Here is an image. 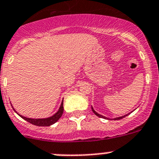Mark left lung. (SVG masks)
Listing matches in <instances>:
<instances>
[{"label":"left lung","mask_w":159,"mask_h":159,"mask_svg":"<svg viewBox=\"0 0 159 159\" xmlns=\"http://www.w3.org/2000/svg\"><path fill=\"white\" fill-rule=\"evenodd\" d=\"M92 112H93L94 113H95V115L97 116L100 117V118L106 119V120H109V118H107V117L101 115V114H99V113H98V112H95V109H93V107H92ZM132 112H133V111H132ZM130 112H129V113L126 114V115H124V116H120V117H116V118H114L113 120H121V119H123V118H124V117H125V116H128L129 114H130Z\"/></svg>","instance_id":"1"}]
</instances>
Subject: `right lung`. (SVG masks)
I'll return each instance as SVG.
<instances>
[{"mask_svg":"<svg viewBox=\"0 0 159 159\" xmlns=\"http://www.w3.org/2000/svg\"><path fill=\"white\" fill-rule=\"evenodd\" d=\"M11 106H12V105H11ZM12 108H13V109L15 110V112H16V113L18 114L19 116H21V118L24 119L25 120L28 121V122L30 123V124H33V125H35V126H39V127H49V126L53 125V124H54L55 123L57 122V121L59 120V119L61 117V116L63 115V112H64V99H63L62 102H61V106H60V108H59V109L57 110V112H55V113L53 114V116H51L47 117V118L35 119V118H29V117H25V116H22V115H21V114L18 113V112H17L15 109H14L13 106H12Z\"/></svg>","mask_w":159,"mask_h":159,"instance_id":"add662e5","label":"right lung"}]
</instances>
